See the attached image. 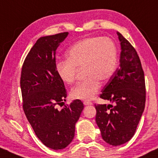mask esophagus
Returning <instances> with one entry per match:
<instances>
[{
  "instance_id": "esophagus-1",
  "label": "esophagus",
  "mask_w": 158,
  "mask_h": 158,
  "mask_svg": "<svg viewBox=\"0 0 158 158\" xmlns=\"http://www.w3.org/2000/svg\"><path fill=\"white\" fill-rule=\"evenodd\" d=\"M83 103H84L85 106H89V105H92L93 104L91 102H89V101H84V102H83Z\"/></svg>"
}]
</instances>
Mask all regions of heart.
Returning a JSON list of instances; mask_svg holds the SVG:
<instances>
[{
  "instance_id": "obj_1",
  "label": "heart",
  "mask_w": 158,
  "mask_h": 158,
  "mask_svg": "<svg viewBox=\"0 0 158 158\" xmlns=\"http://www.w3.org/2000/svg\"><path fill=\"white\" fill-rule=\"evenodd\" d=\"M67 60L57 62L55 68L60 80L67 85L75 82L76 67H82L85 79L71 90L77 100L92 99L117 68L118 52L115 43L108 37H91L74 43L66 52Z\"/></svg>"
}]
</instances>
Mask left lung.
I'll use <instances>...</instances> for the list:
<instances>
[{
	"instance_id": "8db88e82",
	"label": "left lung",
	"mask_w": 158,
	"mask_h": 158,
	"mask_svg": "<svg viewBox=\"0 0 158 158\" xmlns=\"http://www.w3.org/2000/svg\"><path fill=\"white\" fill-rule=\"evenodd\" d=\"M119 68L103 87L100 98L114 106L95 105L96 123L103 139L113 146L131 140L145 109L144 72L137 52L119 32Z\"/></svg>"
}]
</instances>
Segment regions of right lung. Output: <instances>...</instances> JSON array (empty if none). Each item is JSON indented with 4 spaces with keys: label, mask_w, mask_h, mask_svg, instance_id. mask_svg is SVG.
<instances>
[{
    "label": "right lung",
    "mask_w": 158,
    "mask_h": 158,
    "mask_svg": "<svg viewBox=\"0 0 158 158\" xmlns=\"http://www.w3.org/2000/svg\"><path fill=\"white\" fill-rule=\"evenodd\" d=\"M67 35L64 32L39 38L25 58L21 74L26 117L38 139L54 150L65 148L72 142L84 109L80 100L61 110L56 108L66 100L67 91L57 74L55 54Z\"/></svg>",
    "instance_id": "obj_1"
}]
</instances>
